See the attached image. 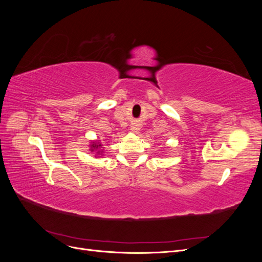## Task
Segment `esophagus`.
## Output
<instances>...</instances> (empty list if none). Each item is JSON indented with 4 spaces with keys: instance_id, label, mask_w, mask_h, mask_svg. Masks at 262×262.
Returning <instances> with one entry per match:
<instances>
[{
    "instance_id": "esophagus-1",
    "label": "esophagus",
    "mask_w": 262,
    "mask_h": 262,
    "mask_svg": "<svg viewBox=\"0 0 262 262\" xmlns=\"http://www.w3.org/2000/svg\"><path fill=\"white\" fill-rule=\"evenodd\" d=\"M130 128H131V130H132V131H134V132L139 131V125H138L137 123H132Z\"/></svg>"
}]
</instances>
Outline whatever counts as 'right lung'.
I'll return each instance as SVG.
<instances>
[{"label": "right lung", "instance_id": "1", "mask_svg": "<svg viewBox=\"0 0 262 262\" xmlns=\"http://www.w3.org/2000/svg\"><path fill=\"white\" fill-rule=\"evenodd\" d=\"M90 150L95 153V157H102L105 155V149L102 148V143L100 140H92L90 143Z\"/></svg>", "mask_w": 262, "mask_h": 262}]
</instances>
